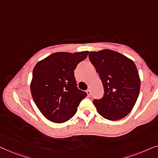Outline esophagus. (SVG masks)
<instances>
[{
  "label": "esophagus",
  "instance_id": "1",
  "mask_svg": "<svg viewBox=\"0 0 158 158\" xmlns=\"http://www.w3.org/2000/svg\"><path fill=\"white\" fill-rule=\"evenodd\" d=\"M86 94H87V96L88 97H90L91 96V94H92V93H91L90 89H87V90L86 91Z\"/></svg>",
  "mask_w": 158,
  "mask_h": 158
}]
</instances>
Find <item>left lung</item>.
<instances>
[{
	"label": "left lung",
	"mask_w": 158,
	"mask_h": 158,
	"mask_svg": "<svg viewBox=\"0 0 158 158\" xmlns=\"http://www.w3.org/2000/svg\"><path fill=\"white\" fill-rule=\"evenodd\" d=\"M89 58L104 86L103 97L93 101L97 112L109 120L124 118L134 107L140 89L136 65L123 54L110 49L90 52Z\"/></svg>",
	"instance_id": "8db88e82"
}]
</instances>
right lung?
<instances>
[{
  "label": "right lung",
  "mask_w": 158,
  "mask_h": 158,
  "mask_svg": "<svg viewBox=\"0 0 158 158\" xmlns=\"http://www.w3.org/2000/svg\"><path fill=\"white\" fill-rule=\"evenodd\" d=\"M88 53H54L34 66L31 92L40 112L49 121H68L87 95L77 86L74 69Z\"/></svg>",
  "instance_id": "obj_1"
}]
</instances>
